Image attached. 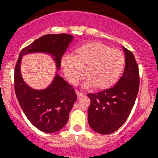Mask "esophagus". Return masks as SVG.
Masks as SVG:
<instances>
[{"label": "esophagus", "mask_w": 158, "mask_h": 158, "mask_svg": "<svg viewBox=\"0 0 158 158\" xmlns=\"http://www.w3.org/2000/svg\"><path fill=\"white\" fill-rule=\"evenodd\" d=\"M77 97H78V98H80V97H83V96L85 95V94H84V93H81V92L79 91V90H77Z\"/></svg>", "instance_id": "obj_1"}]
</instances>
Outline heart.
<instances>
[{"label": "heart", "mask_w": 158, "mask_h": 158, "mask_svg": "<svg viewBox=\"0 0 158 158\" xmlns=\"http://www.w3.org/2000/svg\"><path fill=\"white\" fill-rule=\"evenodd\" d=\"M74 56L66 55L61 59L65 77L73 84L86 75L85 87L106 89L117 81L125 65L123 52L100 42H90L78 48Z\"/></svg>", "instance_id": "heart-1"}]
</instances>
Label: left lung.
<instances>
[{
	"label": "left lung",
	"mask_w": 158,
	"mask_h": 158,
	"mask_svg": "<svg viewBox=\"0 0 158 158\" xmlns=\"http://www.w3.org/2000/svg\"><path fill=\"white\" fill-rule=\"evenodd\" d=\"M125 70L113 88L88 94L90 105L88 120L90 128L101 135L111 134L124 124L135 105L139 90V74L133 53L123 47Z\"/></svg>",
	"instance_id": "1"
}]
</instances>
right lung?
Returning <instances> with one entry per match:
<instances>
[{"mask_svg": "<svg viewBox=\"0 0 158 158\" xmlns=\"http://www.w3.org/2000/svg\"><path fill=\"white\" fill-rule=\"evenodd\" d=\"M73 39V35L64 33L41 36L21 50L16 63L14 85L20 106L30 122L45 133H54L66 125L77 96L73 87L57 73L45 89L30 88L21 77V59L27 54L48 53L53 58L56 69L59 70L61 57Z\"/></svg>", "mask_w": 158, "mask_h": 158, "instance_id": "obj_1", "label": "right lung"}]
</instances>
